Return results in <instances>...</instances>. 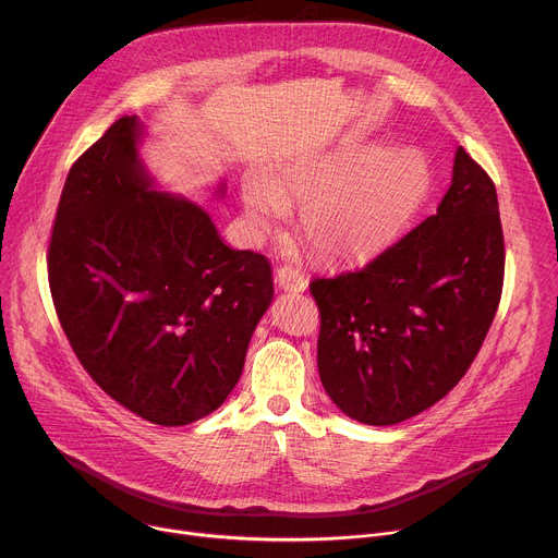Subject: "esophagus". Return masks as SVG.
Here are the masks:
<instances>
[{
  "label": "esophagus",
  "instance_id": "34e87169",
  "mask_svg": "<svg viewBox=\"0 0 558 558\" xmlns=\"http://www.w3.org/2000/svg\"><path fill=\"white\" fill-rule=\"evenodd\" d=\"M276 282H278V287L280 289H284V291H305L307 289V278H305V274H302L300 269H295V267H289V265H284V267H280L278 271H276Z\"/></svg>",
  "mask_w": 558,
  "mask_h": 558
}]
</instances>
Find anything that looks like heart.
Segmentation results:
<instances>
[{
  "label": "heart",
  "instance_id": "obj_1",
  "mask_svg": "<svg viewBox=\"0 0 558 558\" xmlns=\"http://www.w3.org/2000/svg\"><path fill=\"white\" fill-rule=\"evenodd\" d=\"M434 186L418 148H340L284 169L271 180L251 175L242 202L251 225L267 233L287 207H302L300 229L329 258L372 256L412 225Z\"/></svg>",
  "mask_w": 558,
  "mask_h": 558
}]
</instances>
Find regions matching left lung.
Listing matches in <instances>:
<instances>
[{
    "label": "left lung",
    "mask_w": 558,
    "mask_h": 558,
    "mask_svg": "<svg viewBox=\"0 0 558 558\" xmlns=\"http://www.w3.org/2000/svg\"><path fill=\"white\" fill-rule=\"evenodd\" d=\"M505 242L492 178L463 146L434 216L363 269L314 278L325 391L365 425L408 421L465 376L496 316Z\"/></svg>",
    "instance_id": "8db88e82"
}]
</instances>
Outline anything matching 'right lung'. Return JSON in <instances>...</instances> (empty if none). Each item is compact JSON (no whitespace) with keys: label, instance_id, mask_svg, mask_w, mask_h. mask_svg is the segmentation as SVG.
<instances>
[{"label":"right lung","instance_id":"obj_1","mask_svg":"<svg viewBox=\"0 0 558 558\" xmlns=\"http://www.w3.org/2000/svg\"><path fill=\"white\" fill-rule=\"evenodd\" d=\"M142 124L120 118L75 160L48 242V284L86 374L148 423L211 414L274 300L271 265L227 246L209 214L158 193Z\"/></svg>","mask_w":558,"mask_h":558}]
</instances>
